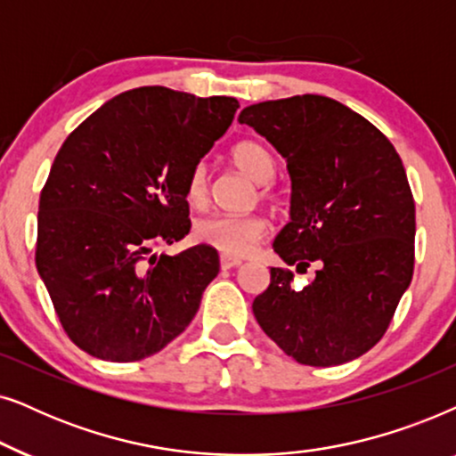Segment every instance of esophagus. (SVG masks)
<instances>
[{"label": "esophagus", "instance_id": "obj_1", "mask_svg": "<svg viewBox=\"0 0 456 456\" xmlns=\"http://www.w3.org/2000/svg\"><path fill=\"white\" fill-rule=\"evenodd\" d=\"M241 260L240 258H233V256H227V254H221V269H235V266H240Z\"/></svg>", "mask_w": 456, "mask_h": 456}]
</instances>
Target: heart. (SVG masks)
<instances>
[{"label": "heart", "mask_w": 456, "mask_h": 456, "mask_svg": "<svg viewBox=\"0 0 456 456\" xmlns=\"http://www.w3.org/2000/svg\"><path fill=\"white\" fill-rule=\"evenodd\" d=\"M229 160L238 171L254 183H258V200L277 208L281 193L273 183L277 173V160L273 151L256 139H244L232 145ZM185 198L191 208H204L210 200V177L206 165H196L187 175ZM196 240L227 254V256H246L256 248L258 241L269 233V221L258 212L248 215H212L196 223Z\"/></svg>", "instance_id": "b5f03b06"}]
</instances>
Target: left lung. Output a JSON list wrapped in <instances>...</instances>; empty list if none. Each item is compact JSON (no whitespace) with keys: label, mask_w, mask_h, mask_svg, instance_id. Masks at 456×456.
I'll list each match as a JSON object with an SVG mask.
<instances>
[{"label":"left lung","mask_w":456,"mask_h":456,"mask_svg":"<svg viewBox=\"0 0 456 456\" xmlns=\"http://www.w3.org/2000/svg\"><path fill=\"white\" fill-rule=\"evenodd\" d=\"M275 145L291 177V221L275 252L313 283L273 266L252 311L294 361L333 367L384 338L415 266V200L378 126L325 95L260 102L240 114Z\"/></svg>","instance_id":"left-lung-1"}]
</instances>
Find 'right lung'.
Wrapping results in <instances>:
<instances>
[{
  "label": "right lung",
  "mask_w": 456,
  "mask_h": 456,
  "mask_svg": "<svg viewBox=\"0 0 456 456\" xmlns=\"http://www.w3.org/2000/svg\"><path fill=\"white\" fill-rule=\"evenodd\" d=\"M238 108L235 97L139 87L66 137L41 190L35 265L66 336L87 354L148 359L196 317L216 250H151L190 233L187 175Z\"/></svg>",
  "instance_id": "1"
}]
</instances>
